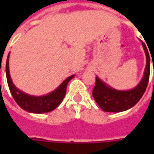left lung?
I'll return each mask as SVG.
<instances>
[{
    "instance_id": "left-lung-1",
    "label": "left lung",
    "mask_w": 154,
    "mask_h": 154,
    "mask_svg": "<svg viewBox=\"0 0 154 154\" xmlns=\"http://www.w3.org/2000/svg\"><path fill=\"white\" fill-rule=\"evenodd\" d=\"M142 45L146 54V67L142 80L131 90L119 91L109 87L98 77H96V85L92 96L98 106L106 112H121L132 108L139 102L149 83L150 74L149 53L144 43Z\"/></svg>"
}]
</instances>
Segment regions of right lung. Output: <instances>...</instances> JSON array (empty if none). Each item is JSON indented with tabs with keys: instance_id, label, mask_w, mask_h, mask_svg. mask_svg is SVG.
Instances as JSON below:
<instances>
[{
	"instance_id": "right-lung-1",
	"label": "right lung",
	"mask_w": 154,
	"mask_h": 154,
	"mask_svg": "<svg viewBox=\"0 0 154 154\" xmlns=\"http://www.w3.org/2000/svg\"><path fill=\"white\" fill-rule=\"evenodd\" d=\"M9 57H10V54L7 56L6 65H5L6 79H7L9 89L11 91V93L14 100H15V102L18 104L23 110L30 113H47L56 109L63 100L64 97L66 95L67 83L69 82V81L73 78L74 75H72L69 77H67V79H65L59 85V87L50 93L40 96V97L31 96L19 90L15 86V84L13 83L11 75H10V70H9Z\"/></svg>"
}]
</instances>
